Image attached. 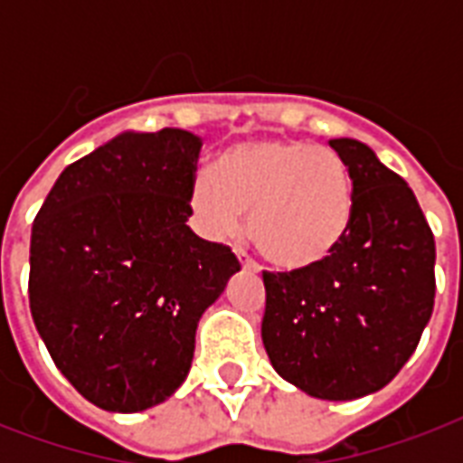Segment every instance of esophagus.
Returning a JSON list of instances; mask_svg holds the SVG:
<instances>
[{"mask_svg":"<svg viewBox=\"0 0 463 463\" xmlns=\"http://www.w3.org/2000/svg\"><path fill=\"white\" fill-rule=\"evenodd\" d=\"M238 257H240V264H242V269H245V271H260V267H257V261L252 260V257H247L245 252H242V250H240L238 252Z\"/></svg>","mask_w":463,"mask_h":463,"instance_id":"1","label":"esophagus"}]
</instances>
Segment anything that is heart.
Listing matches in <instances>:
<instances>
[{
  "mask_svg": "<svg viewBox=\"0 0 463 463\" xmlns=\"http://www.w3.org/2000/svg\"><path fill=\"white\" fill-rule=\"evenodd\" d=\"M189 203L203 235L242 228L274 267L307 269L336 252L353 223V180L344 158L307 141L261 139L225 148L213 175L192 182Z\"/></svg>",
  "mask_w": 463,
  "mask_h": 463,
  "instance_id": "obj_1",
  "label": "heart"
}]
</instances>
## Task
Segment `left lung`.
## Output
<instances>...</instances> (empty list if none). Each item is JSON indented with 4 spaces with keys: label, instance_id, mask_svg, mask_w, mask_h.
<instances>
[{
    "label": "left lung",
    "instance_id": "left-lung-1",
    "mask_svg": "<svg viewBox=\"0 0 463 463\" xmlns=\"http://www.w3.org/2000/svg\"><path fill=\"white\" fill-rule=\"evenodd\" d=\"M353 180V223L307 269L264 271L261 341L283 380L348 402L387 387L435 305V238L413 189L355 139H331Z\"/></svg>",
    "mask_w": 463,
    "mask_h": 463
}]
</instances>
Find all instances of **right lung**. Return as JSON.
Returning a JSON list of instances; mask_svg holds the SVG:
<instances>
[{
    "instance_id": "obj_1",
    "label": "right lung",
    "mask_w": 463,
    "mask_h": 463,
    "mask_svg": "<svg viewBox=\"0 0 463 463\" xmlns=\"http://www.w3.org/2000/svg\"><path fill=\"white\" fill-rule=\"evenodd\" d=\"M199 148L170 127L119 134L64 167L33 221L35 329L105 411L151 409L180 387L199 317L240 271L231 247L187 225Z\"/></svg>"
}]
</instances>
